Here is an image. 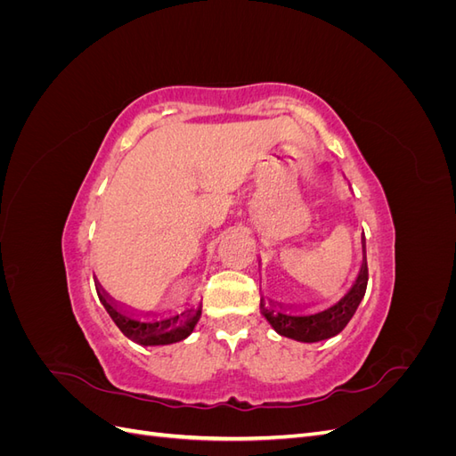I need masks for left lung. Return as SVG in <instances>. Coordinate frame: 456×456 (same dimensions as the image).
<instances>
[{"label":"left lung","instance_id":"1","mask_svg":"<svg viewBox=\"0 0 456 456\" xmlns=\"http://www.w3.org/2000/svg\"><path fill=\"white\" fill-rule=\"evenodd\" d=\"M362 249H363V258L355 280L337 302H333V305L323 310L302 314L300 310H306L305 306H285L281 302H273L272 298H268V305H266L265 297H262L260 314L266 317V322L272 325L275 333L298 342H320L338 335L340 330L348 325L357 306H360V302L365 297L369 273H367L363 233H362Z\"/></svg>","mask_w":456,"mask_h":456}]
</instances>
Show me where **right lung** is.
Wrapping results in <instances>:
<instances>
[{
	"label": "right lung",
	"mask_w": 456,
	"mask_h": 456,
	"mask_svg": "<svg viewBox=\"0 0 456 456\" xmlns=\"http://www.w3.org/2000/svg\"><path fill=\"white\" fill-rule=\"evenodd\" d=\"M94 285L99 300L121 333L142 346H167L181 342L191 335L201 317V305L171 314L139 312L110 297L99 281Z\"/></svg>",
	"instance_id": "add662e5"
}]
</instances>
